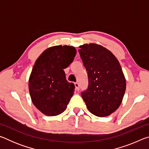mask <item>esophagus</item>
I'll list each match as a JSON object with an SVG mask.
<instances>
[{"label": "esophagus", "instance_id": "obj_1", "mask_svg": "<svg viewBox=\"0 0 149 149\" xmlns=\"http://www.w3.org/2000/svg\"><path fill=\"white\" fill-rule=\"evenodd\" d=\"M74 85H75V89H76L77 91H79V84L76 82V83H75Z\"/></svg>", "mask_w": 149, "mask_h": 149}]
</instances>
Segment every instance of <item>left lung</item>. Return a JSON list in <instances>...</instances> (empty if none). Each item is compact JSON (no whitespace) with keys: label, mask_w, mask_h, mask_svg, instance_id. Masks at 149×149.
<instances>
[{"label":"left lung","mask_w":149,"mask_h":149,"mask_svg":"<svg viewBox=\"0 0 149 149\" xmlns=\"http://www.w3.org/2000/svg\"><path fill=\"white\" fill-rule=\"evenodd\" d=\"M79 53L87 72L89 85L81 92L89 112L104 117L116 110L122 103L126 82L119 62L101 45L85 44Z\"/></svg>","instance_id":"left-lung-1"}]
</instances>
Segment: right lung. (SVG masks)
I'll use <instances>...</instances> for the list:
<instances>
[{"label":"right lung","mask_w":149,"mask_h":149,"mask_svg":"<svg viewBox=\"0 0 149 149\" xmlns=\"http://www.w3.org/2000/svg\"><path fill=\"white\" fill-rule=\"evenodd\" d=\"M76 54L71 46H54L45 50L37 58L29 79L32 102L46 116L60 114L74 95V85L65 79L64 69Z\"/></svg>","instance_id":"obj_1"}]
</instances>
